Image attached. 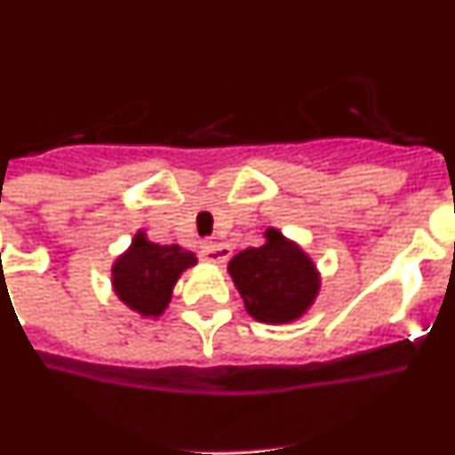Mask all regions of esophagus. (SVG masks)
I'll use <instances>...</instances> for the list:
<instances>
[{
    "instance_id": "esophagus-1",
    "label": "esophagus",
    "mask_w": 455,
    "mask_h": 455,
    "mask_svg": "<svg viewBox=\"0 0 455 455\" xmlns=\"http://www.w3.org/2000/svg\"><path fill=\"white\" fill-rule=\"evenodd\" d=\"M200 255H203L204 262L223 264L230 257V248L223 246V243H216V241H204L203 248H200Z\"/></svg>"
}]
</instances>
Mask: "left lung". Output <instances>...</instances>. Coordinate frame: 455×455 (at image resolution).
Wrapping results in <instances>:
<instances>
[{
    "instance_id": "1",
    "label": "left lung",
    "mask_w": 455,
    "mask_h": 455,
    "mask_svg": "<svg viewBox=\"0 0 455 455\" xmlns=\"http://www.w3.org/2000/svg\"><path fill=\"white\" fill-rule=\"evenodd\" d=\"M267 243L246 248L228 264L248 315L262 323L296 321L315 303L319 273L315 262L283 232L268 228Z\"/></svg>"
}]
</instances>
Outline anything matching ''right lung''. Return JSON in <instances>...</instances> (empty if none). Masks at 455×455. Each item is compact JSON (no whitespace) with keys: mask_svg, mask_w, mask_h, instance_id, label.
Returning a JSON list of instances; mask_svg holds the SVG:
<instances>
[{"mask_svg":"<svg viewBox=\"0 0 455 455\" xmlns=\"http://www.w3.org/2000/svg\"><path fill=\"white\" fill-rule=\"evenodd\" d=\"M196 255L180 246H159L134 236L130 251L116 259L111 268L114 291L127 307L143 316H159L171 303V293L182 271L196 267Z\"/></svg>","mask_w":455,"mask_h":455,"instance_id":"obj_1","label":"right lung"}]
</instances>
